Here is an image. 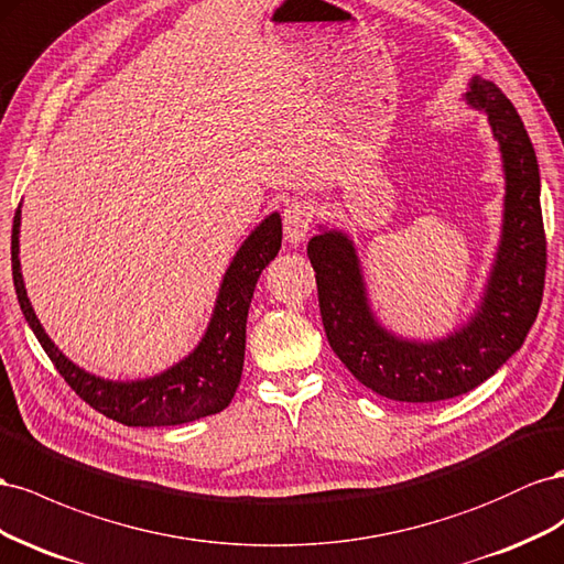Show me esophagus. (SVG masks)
Listing matches in <instances>:
<instances>
[{"label":"esophagus","instance_id":"34e87169","mask_svg":"<svg viewBox=\"0 0 564 564\" xmlns=\"http://www.w3.org/2000/svg\"><path fill=\"white\" fill-rule=\"evenodd\" d=\"M312 205L307 200H300L285 207L283 213V236L288 246H300L304 238L310 236L312 229Z\"/></svg>","mask_w":564,"mask_h":564}]
</instances>
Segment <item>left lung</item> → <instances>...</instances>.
<instances>
[{"instance_id":"8db88e82","label":"left lung","mask_w":564,"mask_h":564,"mask_svg":"<svg viewBox=\"0 0 564 564\" xmlns=\"http://www.w3.org/2000/svg\"><path fill=\"white\" fill-rule=\"evenodd\" d=\"M463 101L489 120L506 180L501 238L470 316L442 337H404L380 324L347 231L318 224L307 254L316 271L328 343L364 388L392 401L430 404L489 380L524 345L545 281L541 174L532 141L508 96L473 75Z\"/></svg>"}]
</instances>
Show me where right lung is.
I'll use <instances>...</instances> for the list:
<instances>
[{
	"mask_svg": "<svg viewBox=\"0 0 564 564\" xmlns=\"http://www.w3.org/2000/svg\"><path fill=\"white\" fill-rule=\"evenodd\" d=\"M281 215H267L240 243L224 271L215 307L198 345L163 373L110 380L85 371L63 354L32 310L21 273V205L11 229V271L28 326L70 388L91 409L127 427H165L198 421L227 409L238 390L246 359V324L257 279L281 250Z\"/></svg>",
	"mask_w": 564,
	"mask_h": 564,
	"instance_id": "obj_1",
	"label": "right lung"
}]
</instances>
